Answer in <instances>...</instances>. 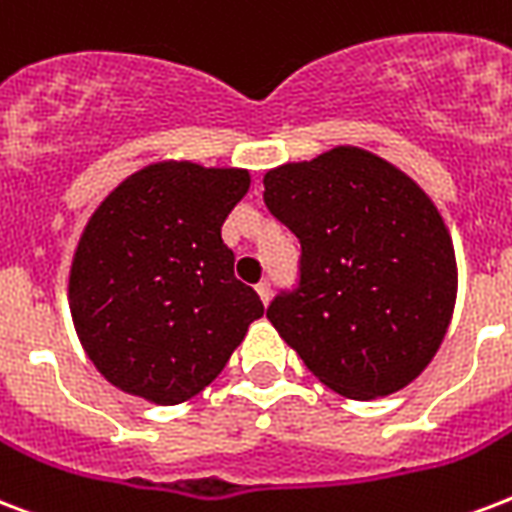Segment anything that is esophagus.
<instances>
[{
  "instance_id": "obj_1",
  "label": "esophagus",
  "mask_w": 512,
  "mask_h": 512,
  "mask_svg": "<svg viewBox=\"0 0 512 512\" xmlns=\"http://www.w3.org/2000/svg\"><path fill=\"white\" fill-rule=\"evenodd\" d=\"M257 295H260V300H263L265 306H268V300H271V282L257 284Z\"/></svg>"
}]
</instances>
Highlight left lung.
Returning a JSON list of instances; mask_svg holds the SVG:
<instances>
[{"mask_svg":"<svg viewBox=\"0 0 512 512\" xmlns=\"http://www.w3.org/2000/svg\"><path fill=\"white\" fill-rule=\"evenodd\" d=\"M263 185L268 212L300 241L298 284L265 317L338 395L411 384L456 303L454 244L427 193L360 147L279 166Z\"/></svg>","mask_w":512,"mask_h":512,"instance_id":"8db88e82","label":"left lung"}]
</instances>
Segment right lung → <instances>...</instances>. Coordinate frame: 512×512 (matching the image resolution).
<instances>
[{"mask_svg":"<svg viewBox=\"0 0 512 512\" xmlns=\"http://www.w3.org/2000/svg\"><path fill=\"white\" fill-rule=\"evenodd\" d=\"M247 190L244 169L152 163L93 212L74 252L69 308L109 384L150 403H185L263 317L222 241V222Z\"/></svg>","mask_w":512,"mask_h":512,"instance_id":"add662e5","label":"right lung"}]
</instances>
